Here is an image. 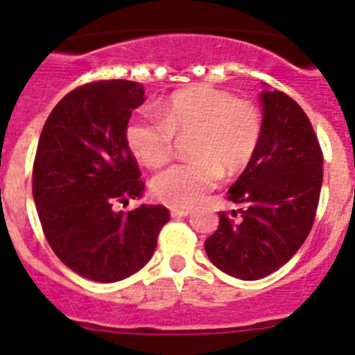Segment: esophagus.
Instances as JSON below:
<instances>
[{
  "label": "esophagus",
  "instance_id": "34e87169",
  "mask_svg": "<svg viewBox=\"0 0 355 355\" xmlns=\"http://www.w3.org/2000/svg\"><path fill=\"white\" fill-rule=\"evenodd\" d=\"M171 216L175 218H185L191 214V209L189 207H171Z\"/></svg>",
  "mask_w": 355,
  "mask_h": 355
}]
</instances>
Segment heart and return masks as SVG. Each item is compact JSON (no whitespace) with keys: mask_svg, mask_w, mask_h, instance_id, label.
<instances>
[{"mask_svg":"<svg viewBox=\"0 0 355 355\" xmlns=\"http://www.w3.org/2000/svg\"><path fill=\"white\" fill-rule=\"evenodd\" d=\"M263 132L259 111L230 92L192 85L173 92L161 108V118L139 111L125 128L128 149L142 164L159 168L173 155L175 137L192 135L184 161L157 173L153 196L171 207H192L206 198L221 175L245 170L257 151Z\"/></svg>","mask_w":355,"mask_h":355,"instance_id":"obj_1","label":"heart"}]
</instances>
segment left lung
<instances>
[{
  "instance_id": "8db88e82",
  "label": "left lung",
  "mask_w": 355,
  "mask_h": 355,
  "mask_svg": "<svg viewBox=\"0 0 355 355\" xmlns=\"http://www.w3.org/2000/svg\"><path fill=\"white\" fill-rule=\"evenodd\" d=\"M261 103L257 151L228 189L241 207L220 213L204 242L211 263L241 280H259L292 259L313 228L323 184V153L307 114L280 91H263Z\"/></svg>"
}]
</instances>
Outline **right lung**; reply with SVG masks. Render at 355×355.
I'll list each match as a JSON object with an SVG mask.
<instances>
[{"mask_svg":"<svg viewBox=\"0 0 355 355\" xmlns=\"http://www.w3.org/2000/svg\"><path fill=\"white\" fill-rule=\"evenodd\" d=\"M146 101L132 80L92 82L68 92L46 120L32 171V196L49 245L65 266L103 284L137 273L170 220L164 206L141 204L144 182L125 128Z\"/></svg>","mask_w":355,"mask_h":355,"instance_id":"obj_1","label":"right lung"}]
</instances>
